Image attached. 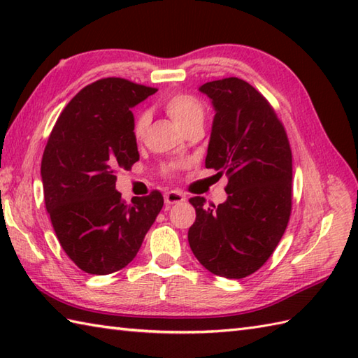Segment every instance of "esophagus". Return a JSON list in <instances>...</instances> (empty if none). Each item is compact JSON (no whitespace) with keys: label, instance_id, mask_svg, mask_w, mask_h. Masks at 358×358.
<instances>
[{"label":"esophagus","instance_id":"obj_1","mask_svg":"<svg viewBox=\"0 0 358 358\" xmlns=\"http://www.w3.org/2000/svg\"><path fill=\"white\" fill-rule=\"evenodd\" d=\"M185 200H186V195L178 191H171L164 194L166 204H177V203H183Z\"/></svg>","mask_w":358,"mask_h":358}]
</instances>
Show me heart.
I'll use <instances>...</instances> for the list:
<instances>
[{
    "label": "heart",
    "mask_w": 358,
    "mask_h": 358,
    "mask_svg": "<svg viewBox=\"0 0 358 358\" xmlns=\"http://www.w3.org/2000/svg\"><path fill=\"white\" fill-rule=\"evenodd\" d=\"M162 106L167 115H169L181 129H183L185 132L192 127L203 126L204 106L201 104L199 98L191 94H185V92L173 94L171 96H167ZM149 123H150V118L148 112H140L138 115H136L134 121V129H132L134 136L136 140H141L143 136L146 135ZM181 166L183 164L169 163L163 167V171L166 175H173L177 173V171Z\"/></svg>",
    "instance_id": "obj_1"
}]
</instances>
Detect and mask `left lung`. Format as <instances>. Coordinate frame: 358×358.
<instances>
[{"label":"left lung","mask_w":358,"mask_h":358,"mask_svg":"<svg viewBox=\"0 0 358 358\" xmlns=\"http://www.w3.org/2000/svg\"><path fill=\"white\" fill-rule=\"evenodd\" d=\"M215 108L208 169L226 173L227 200L196 212L187 240L194 255L218 277L245 278L268 262L292 210V152L271 103L248 81L223 78L200 87Z\"/></svg>","instance_id":"obj_1"}]
</instances>
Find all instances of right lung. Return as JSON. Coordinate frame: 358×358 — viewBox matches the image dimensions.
<instances>
[{"instance_id":"add662e5","label":"right lung","mask_w":358,"mask_h":358,"mask_svg":"<svg viewBox=\"0 0 358 358\" xmlns=\"http://www.w3.org/2000/svg\"><path fill=\"white\" fill-rule=\"evenodd\" d=\"M155 92L124 78L98 80L67 103L45 144V209L64 252L87 273L131 263L163 208L159 191L126 204L115 189L117 173L140 159L131 108Z\"/></svg>"}]
</instances>
